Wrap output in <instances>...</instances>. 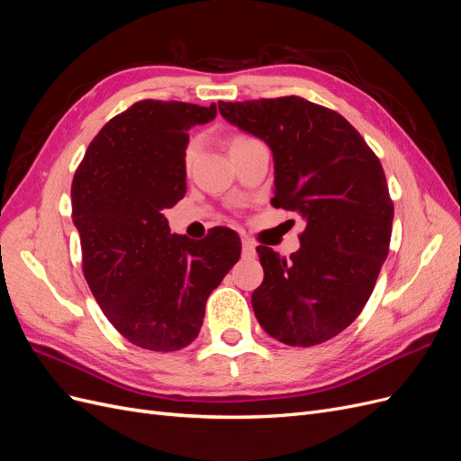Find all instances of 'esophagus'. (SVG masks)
I'll return each instance as SVG.
<instances>
[{
  "instance_id": "34e87169",
  "label": "esophagus",
  "mask_w": 461,
  "mask_h": 461,
  "mask_svg": "<svg viewBox=\"0 0 461 461\" xmlns=\"http://www.w3.org/2000/svg\"><path fill=\"white\" fill-rule=\"evenodd\" d=\"M242 254L246 258H256V244L249 239H242Z\"/></svg>"
}]
</instances>
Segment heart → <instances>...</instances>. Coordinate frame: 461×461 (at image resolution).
<instances>
[{"label": "heart", "mask_w": 461, "mask_h": 461, "mask_svg": "<svg viewBox=\"0 0 461 461\" xmlns=\"http://www.w3.org/2000/svg\"><path fill=\"white\" fill-rule=\"evenodd\" d=\"M252 140H254V138H249V136H246V134H232V136H229V140H227L229 151L239 149V148L246 146L248 142H252ZM196 149H198L196 142H188V146H186V149H185V165H186V167H190V163L194 161V158H196Z\"/></svg>", "instance_id": "1"}]
</instances>
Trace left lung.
<instances>
[{"mask_svg": "<svg viewBox=\"0 0 461 461\" xmlns=\"http://www.w3.org/2000/svg\"><path fill=\"white\" fill-rule=\"evenodd\" d=\"M219 113L267 142L271 203L308 221L290 259L258 246L259 325L288 346L327 342L357 319L388 256L394 203L383 165L340 113L300 95L219 102Z\"/></svg>", "mask_w": 461, "mask_h": 461, "instance_id": "obj_1", "label": "left lung"}]
</instances>
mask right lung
Returning a JSON list of instances; mask_svg holds the SVG:
<instances>
[{
  "mask_svg": "<svg viewBox=\"0 0 461 461\" xmlns=\"http://www.w3.org/2000/svg\"><path fill=\"white\" fill-rule=\"evenodd\" d=\"M215 115V104L136 102L104 124L73 178L82 273L109 323L144 350L196 339L209 294L240 258L234 230L196 242L163 215L186 194L188 131Z\"/></svg>",
  "mask_w": 461,
  "mask_h": 461,
  "instance_id": "right-lung-1",
  "label": "right lung"
}]
</instances>
